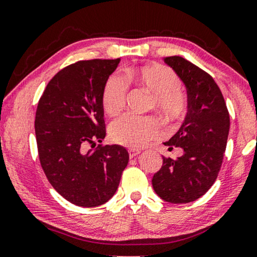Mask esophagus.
Instances as JSON below:
<instances>
[{"label":"esophagus","mask_w":257,"mask_h":257,"mask_svg":"<svg viewBox=\"0 0 257 257\" xmlns=\"http://www.w3.org/2000/svg\"><path fill=\"white\" fill-rule=\"evenodd\" d=\"M140 154L139 151H135V150H130L128 151V156H130V159H133V158L138 157Z\"/></svg>","instance_id":"1"}]
</instances>
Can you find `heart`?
Returning a JSON list of instances; mask_svg holds the SVG:
<instances>
[{"mask_svg": "<svg viewBox=\"0 0 257 257\" xmlns=\"http://www.w3.org/2000/svg\"><path fill=\"white\" fill-rule=\"evenodd\" d=\"M125 77L113 73L108 77L101 92L104 111L115 115L124 107L127 96V82L142 86L152 94L151 106L165 118H180L187 108V98L179 90L180 78L173 70L164 65H146L138 69H126ZM160 135V125L153 117L124 114L112 121L110 136L114 143L130 149H140L151 139Z\"/></svg>", "mask_w": 257, "mask_h": 257, "instance_id": "heart-1", "label": "heart"}]
</instances>
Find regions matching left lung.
Returning a JSON list of instances; mask_svg holds the SVG:
<instances>
[{"mask_svg":"<svg viewBox=\"0 0 257 257\" xmlns=\"http://www.w3.org/2000/svg\"><path fill=\"white\" fill-rule=\"evenodd\" d=\"M187 89V114L179 131L164 143L180 147L182 156L163 157L153 175L154 192L170 203H188L201 198L215 182L229 133V113L215 80L180 56L165 57Z\"/></svg>","mask_w":257,"mask_h":257,"instance_id":"1","label":"left lung"}]
</instances>
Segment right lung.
<instances>
[{
    "label": "right lung",
    "instance_id": "1",
    "mask_svg": "<svg viewBox=\"0 0 257 257\" xmlns=\"http://www.w3.org/2000/svg\"><path fill=\"white\" fill-rule=\"evenodd\" d=\"M120 58L79 61L48 83L37 105L35 133L41 166L52 187L73 205L107 202L128 164L120 145H98L105 138L101 92Z\"/></svg>",
    "mask_w": 257,
    "mask_h": 257
}]
</instances>
